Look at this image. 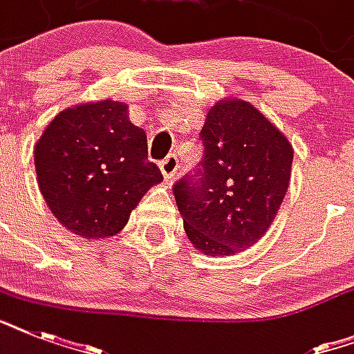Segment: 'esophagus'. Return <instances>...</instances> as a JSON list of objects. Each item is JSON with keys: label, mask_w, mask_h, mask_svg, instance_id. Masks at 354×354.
I'll return each instance as SVG.
<instances>
[{"label": "esophagus", "mask_w": 354, "mask_h": 354, "mask_svg": "<svg viewBox=\"0 0 354 354\" xmlns=\"http://www.w3.org/2000/svg\"><path fill=\"white\" fill-rule=\"evenodd\" d=\"M178 158L174 154L167 156L165 160L161 161L160 163V169H161V174H163V178H165V182H169L174 174H176L178 171Z\"/></svg>", "instance_id": "esophagus-1"}]
</instances>
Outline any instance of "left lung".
<instances>
[{"instance_id":"obj_1","label":"left lung","mask_w":354,"mask_h":354,"mask_svg":"<svg viewBox=\"0 0 354 354\" xmlns=\"http://www.w3.org/2000/svg\"><path fill=\"white\" fill-rule=\"evenodd\" d=\"M194 174L174 183L189 241L213 257L235 255L268 232L285 198L294 150L288 139L241 99L211 108Z\"/></svg>"}]
</instances>
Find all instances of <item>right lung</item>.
I'll return each mask as SVG.
<instances>
[{
    "instance_id": "1",
    "label": "right lung",
    "mask_w": 354,
    "mask_h": 354,
    "mask_svg": "<svg viewBox=\"0 0 354 354\" xmlns=\"http://www.w3.org/2000/svg\"><path fill=\"white\" fill-rule=\"evenodd\" d=\"M41 196L57 221L82 239L113 236L152 185L147 133L119 101L86 102L53 119L35 147Z\"/></svg>"
}]
</instances>
